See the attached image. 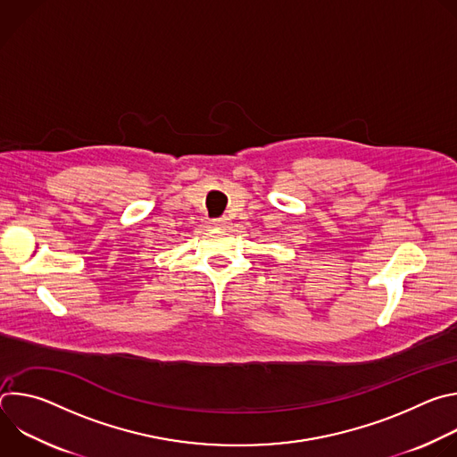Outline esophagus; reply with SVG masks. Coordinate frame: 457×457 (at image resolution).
Returning a JSON list of instances; mask_svg holds the SVG:
<instances>
[{"label": "esophagus", "mask_w": 457, "mask_h": 457, "mask_svg": "<svg viewBox=\"0 0 457 457\" xmlns=\"http://www.w3.org/2000/svg\"><path fill=\"white\" fill-rule=\"evenodd\" d=\"M213 224H215L217 228H228V226H229V217H220V219H215V220H213Z\"/></svg>", "instance_id": "esophagus-1"}]
</instances>
